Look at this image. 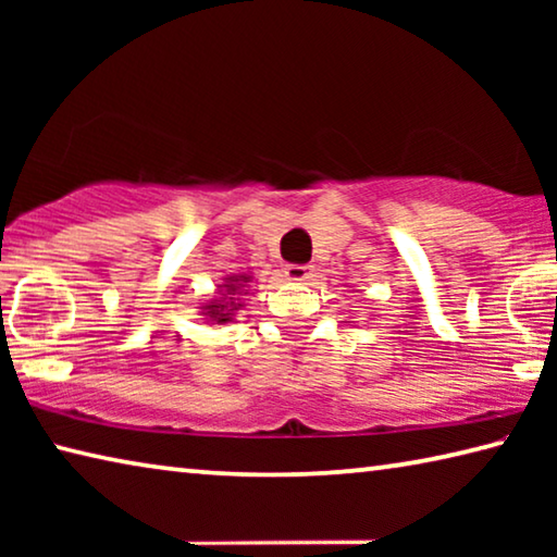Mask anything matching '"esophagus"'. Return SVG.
Masks as SVG:
<instances>
[{
	"instance_id": "esophagus-1",
	"label": "esophagus",
	"mask_w": 557,
	"mask_h": 557,
	"mask_svg": "<svg viewBox=\"0 0 557 557\" xmlns=\"http://www.w3.org/2000/svg\"><path fill=\"white\" fill-rule=\"evenodd\" d=\"M312 265H297V262H289V265H285V277L292 280V282H305L312 277Z\"/></svg>"
}]
</instances>
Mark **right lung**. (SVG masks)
Here are the masks:
<instances>
[{"mask_svg": "<svg viewBox=\"0 0 557 557\" xmlns=\"http://www.w3.org/2000/svg\"><path fill=\"white\" fill-rule=\"evenodd\" d=\"M231 282H238V280H231ZM243 282H248V277H243ZM225 287H228V289L233 292V295H235V289H238V287H233V285H225ZM231 299H233V297H231ZM231 305H235V301H231ZM223 307H225V305H221V309L215 307V305H209L206 309H209V314L219 319V322H225V314H221V312H223Z\"/></svg>", "mask_w": 557, "mask_h": 557, "instance_id": "1", "label": "right lung"}]
</instances>
